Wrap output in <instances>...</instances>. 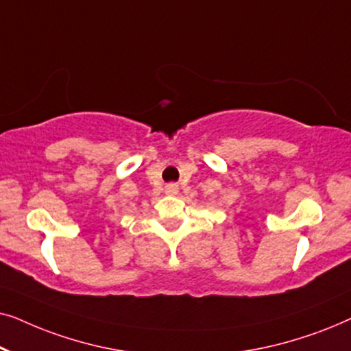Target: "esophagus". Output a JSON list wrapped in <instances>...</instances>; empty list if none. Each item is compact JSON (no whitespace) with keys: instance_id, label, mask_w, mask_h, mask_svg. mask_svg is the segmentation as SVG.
Instances as JSON below:
<instances>
[{"instance_id":"esophagus-1","label":"esophagus","mask_w":351,"mask_h":351,"mask_svg":"<svg viewBox=\"0 0 351 351\" xmlns=\"http://www.w3.org/2000/svg\"><path fill=\"white\" fill-rule=\"evenodd\" d=\"M177 190H179V186H177V184H169V185H166V193H169V195H176V193H177Z\"/></svg>"}]
</instances>
